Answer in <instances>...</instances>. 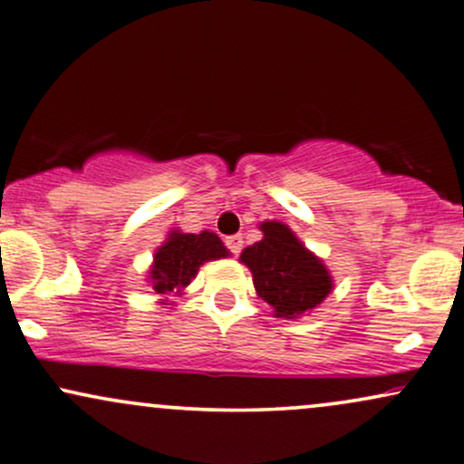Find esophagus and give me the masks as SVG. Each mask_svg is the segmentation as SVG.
Here are the masks:
<instances>
[{
  "instance_id": "1",
  "label": "esophagus",
  "mask_w": 464,
  "mask_h": 464,
  "mask_svg": "<svg viewBox=\"0 0 464 464\" xmlns=\"http://www.w3.org/2000/svg\"><path fill=\"white\" fill-rule=\"evenodd\" d=\"M225 244H227V248L231 250L233 255H239V253H242L244 239H242V236H228V237L225 239Z\"/></svg>"
}]
</instances>
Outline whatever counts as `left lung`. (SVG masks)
Wrapping results in <instances>:
<instances>
[{
	"label": "left lung",
	"instance_id": "obj_1",
	"mask_svg": "<svg viewBox=\"0 0 464 464\" xmlns=\"http://www.w3.org/2000/svg\"><path fill=\"white\" fill-rule=\"evenodd\" d=\"M259 228L264 239L239 255L253 272L256 295L275 309L276 317L292 320L314 311L333 292L331 272L287 225L267 220Z\"/></svg>",
	"mask_w": 464,
	"mask_h": 464
}]
</instances>
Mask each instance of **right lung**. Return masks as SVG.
Here are the masks:
<instances>
[{"label": "right lung", "instance_id": "right-lung-1", "mask_svg": "<svg viewBox=\"0 0 464 464\" xmlns=\"http://www.w3.org/2000/svg\"><path fill=\"white\" fill-rule=\"evenodd\" d=\"M227 255L228 250L216 233L203 231L197 236V233L172 231L153 256L149 272L150 285L160 295L181 294L205 261Z\"/></svg>", "mask_w": 464, "mask_h": 464}]
</instances>
